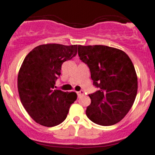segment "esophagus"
<instances>
[{
  "label": "esophagus",
  "instance_id": "1",
  "mask_svg": "<svg viewBox=\"0 0 155 155\" xmlns=\"http://www.w3.org/2000/svg\"><path fill=\"white\" fill-rule=\"evenodd\" d=\"M76 93H77L78 97H80L81 95L83 94H84V91H82V90H81V91H77V92H76Z\"/></svg>",
  "mask_w": 155,
  "mask_h": 155
}]
</instances>
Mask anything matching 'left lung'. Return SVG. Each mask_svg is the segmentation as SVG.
<instances>
[{
    "label": "left lung",
    "instance_id": "left-lung-1",
    "mask_svg": "<svg viewBox=\"0 0 155 155\" xmlns=\"http://www.w3.org/2000/svg\"><path fill=\"white\" fill-rule=\"evenodd\" d=\"M78 54L98 88L88 95L91 102L85 112L87 118L102 126L119 122L132 107L138 89L130 58L121 50L103 45H79Z\"/></svg>",
    "mask_w": 155,
    "mask_h": 155
}]
</instances>
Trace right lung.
<instances>
[{"label": "right lung", "mask_w": 155, "mask_h": 155, "mask_svg": "<svg viewBox=\"0 0 155 155\" xmlns=\"http://www.w3.org/2000/svg\"><path fill=\"white\" fill-rule=\"evenodd\" d=\"M77 54V45L44 44L31 51L20 68L18 91L23 107L37 123L58 125L66 119L70 106L77 98L75 92L55 89L61 65Z\"/></svg>", "instance_id": "right-lung-1"}]
</instances>
